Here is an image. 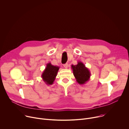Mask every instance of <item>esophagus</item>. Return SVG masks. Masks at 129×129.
Here are the masks:
<instances>
[{"mask_svg":"<svg viewBox=\"0 0 129 129\" xmlns=\"http://www.w3.org/2000/svg\"><path fill=\"white\" fill-rule=\"evenodd\" d=\"M63 66L64 67V68H65L67 69V68H68V64H67V63H66V64H64V65H63Z\"/></svg>","mask_w":129,"mask_h":129,"instance_id":"34e87169","label":"esophagus"}]
</instances>
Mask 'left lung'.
<instances>
[{
  "label": "left lung",
  "instance_id": "obj_1",
  "mask_svg": "<svg viewBox=\"0 0 129 129\" xmlns=\"http://www.w3.org/2000/svg\"><path fill=\"white\" fill-rule=\"evenodd\" d=\"M71 68L77 82L80 85L85 84L89 80L91 73L83 62L79 61L76 65H71Z\"/></svg>",
  "mask_w": 129,
  "mask_h": 129
}]
</instances>
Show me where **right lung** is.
<instances>
[{"label":"right lung","instance_id":"add662e5","mask_svg":"<svg viewBox=\"0 0 129 129\" xmlns=\"http://www.w3.org/2000/svg\"><path fill=\"white\" fill-rule=\"evenodd\" d=\"M60 67L54 66L50 63L46 64L45 69L43 71L41 77L43 81L47 85H52L56 79Z\"/></svg>","mask_w":129,"mask_h":129}]
</instances>
